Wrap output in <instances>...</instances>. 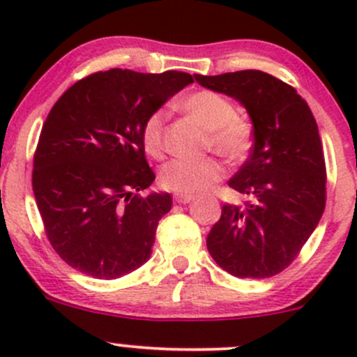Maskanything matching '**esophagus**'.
<instances>
[{"instance_id":"obj_1","label":"esophagus","mask_w":357,"mask_h":357,"mask_svg":"<svg viewBox=\"0 0 357 357\" xmlns=\"http://www.w3.org/2000/svg\"><path fill=\"white\" fill-rule=\"evenodd\" d=\"M192 199H195V196H190V195H176V196H174V202L179 203V204L191 203Z\"/></svg>"}]
</instances>
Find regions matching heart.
Instances as JSON below:
<instances>
[{
	"instance_id": "1",
	"label": "heart",
	"mask_w": 357,
	"mask_h": 357,
	"mask_svg": "<svg viewBox=\"0 0 357 357\" xmlns=\"http://www.w3.org/2000/svg\"><path fill=\"white\" fill-rule=\"evenodd\" d=\"M184 112L206 130L204 146L230 162H241L252 153L255 132L243 117L236 116L235 105L213 90H196L181 102ZM165 110H154L141 127V142L146 154L162 159L166 154ZM225 167L216 158L174 159L162 166L159 183L178 195H198L218 183Z\"/></svg>"
}]
</instances>
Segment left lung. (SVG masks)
I'll return each mask as SVG.
<instances>
[{"instance_id":"1","label":"left lung","mask_w":357,"mask_h":357,"mask_svg":"<svg viewBox=\"0 0 357 357\" xmlns=\"http://www.w3.org/2000/svg\"><path fill=\"white\" fill-rule=\"evenodd\" d=\"M248 110L252 154L228 186L248 196L223 204L206 247L240 278H268L296 260L326 208V161L317 122L292 85L260 70L195 75Z\"/></svg>"}]
</instances>
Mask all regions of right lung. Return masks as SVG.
Instances as JSON below:
<instances>
[{
    "label": "right lung",
    "mask_w": 357,
    "mask_h": 357,
    "mask_svg": "<svg viewBox=\"0 0 357 357\" xmlns=\"http://www.w3.org/2000/svg\"><path fill=\"white\" fill-rule=\"evenodd\" d=\"M184 72H96L73 84L43 122L31 184L45 233L72 268L114 280L146 264L171 210L153 184L141 127L191 84Z\"/></svg>",
    "instance_id": "add662e5"
}]
</instances>
